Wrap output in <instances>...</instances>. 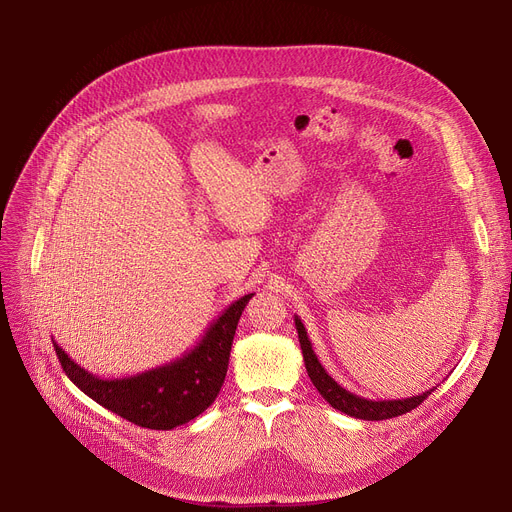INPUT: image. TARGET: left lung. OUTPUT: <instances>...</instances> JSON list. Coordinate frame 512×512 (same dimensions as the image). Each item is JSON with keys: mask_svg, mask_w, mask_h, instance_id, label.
Instances as JSON below:
<instances>
[{"mask_svg": "<svg viewBox=\"0 0 512 512\" xmlns=\"http://www.w3.org/2000/svg\"><path fill=\"white\" fill-rule=\"evenodd\" d=\"M294 326H297V332H299V342H301L305 367H307V373H309L313 386L317 388V392L321 396H324L330 402L334 409H338L346 415H351L355 419H365V421L392 419V417H398V415H405V413L413 411L415 407L421 405V402L429 394L436 390V388H432V390H427L423 394H417V396H411V398H398V400H367L363 396L348 392L332 378V375H328L324 365L319 363L317 355L313 353L311 340L307 336V330L303 326V321L299 319V315H294Z\"/></svg>", "mask_w": 512, "mask_h": 512, "instance_id": "obj_1", "label": "left lung"}]
</instances>
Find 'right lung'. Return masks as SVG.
Segmentation results:
<instances>
[{
	"label": "right lung",
	"instance_id": "1",
	"mask_svg": "<svg viewBox=\"0 0 512 512\" xmlns=\"http://www.w3.org/2000/svg\"><path fill=\"white\" fill-rule=\"evenodd\" d=\"M253 292L228 305L182 357L128 378L105 380L74 363L62 346L53 348L68 378L97 405L149 429H174L199 417L224 384L238 319Z\"/></svg>",
	"mask_w": 512,
	"mask_h": 512
}]
</instances>
